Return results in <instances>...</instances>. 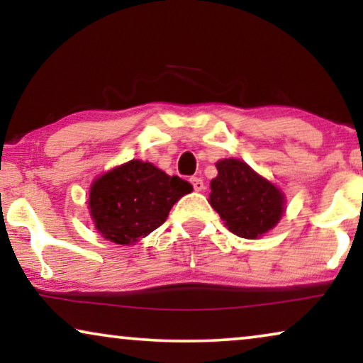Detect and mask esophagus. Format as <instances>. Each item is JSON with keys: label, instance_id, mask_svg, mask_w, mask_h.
<instances>
[{"label": "esophagus", "instance_id": "esophagus-1", "mask_svg": "<svg viewBox=\"0 0 363 363\" xmlns=\"http://www.w3.org/2000/svg\"><path fill=\"white\" fill-rule=\"evenodd\" d=\"M190 182H191L193 188H195V191H201V190H205V183H203L201 178H198V177H191V178H190Z\"/></svg>", "mask_w": 363, "mask_h": 363}]
</instances>
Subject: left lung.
<instances>
[{"instance_id": "1", "label": "left lung", "mask_w": 363, "mask_h": 363, "mask_svg": "<svg viewBox=\"0 0 363 363\" xmlns=\"http://www.w3.org/2000/svg\"><path fill=\"white\" fill-rule=\"evenodd\" d=\"M216 168L210 203L228 230L236 236L255 240L274 228L284 213L281 190L236 158L218 162Z\"/></svg>"}]
</instances>
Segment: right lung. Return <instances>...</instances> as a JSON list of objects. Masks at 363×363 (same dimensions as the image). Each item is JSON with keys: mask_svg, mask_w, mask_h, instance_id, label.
<instances>
[{"mask_svg": "<svg viewBox=\"0 0 363 363\" xmlns=\"http://www.w3.org/2000/svg\"><path fill=\"white\" fill-rule=\"evenodd\" d=\"M191 190L180 177H168L148 162L132 160L94 182L89 208L106 240L130 245L162 226L172 206Z\"/></svg>", "mask_w": 363, "mask_h": 363, "instance_id": "right-lung-1", "label": "right lung"}]
</instances>
